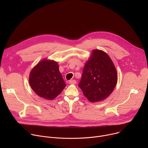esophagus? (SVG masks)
<instances>
[{
	"instance_id": "1",
	"label": "esophagus",
	"mask_w": 148,
	"mask_h": 148,
	"mask_svg": "<svg viewBox=\"0 0 148 148\" xmlns=\"http://www.w3.org/2000/svg\"><path fill=\"white\" fill-rule=\"evenodd\" d=\"M69 83H70V84H75L77 83V82H76V80H75V79H72V80H70V81H69Z\"/></svg>"
}]
</instances>
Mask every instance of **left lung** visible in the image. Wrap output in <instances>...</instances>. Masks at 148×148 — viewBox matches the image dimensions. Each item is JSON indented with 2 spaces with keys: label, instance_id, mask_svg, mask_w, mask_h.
Listing matches in <instances>:
<instances>
[{
  "label": "left lung",
  "instance_id": "8db88e82",
  "mask_svg": "<svg viewBox=\"0 0 148 148\" xmlns=\"http://www.w3.org/2000/svg\"><path fill=\"white\" fill-rule=\"evenodd\" d=\"M117 78L116 69L108 55L94 50L84 68L78 87L88 101L98 102L112 93Z\"/></svg>",
  "mask_w": 148,
  "mask_h": 148
}]
</instances>
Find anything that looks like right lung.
<instances>
[{
  "label": "right lung",
  "instance_id": "add662e5",
  "mask_svg": "<svg viewBox=\"0 0 148 148\" xmlns=\"http://www.w3.org/2000/svg\"><path fill=\"white\" fill-rule=\"evenodd\" d=\"M29 84L38 96L50 100L58 95L66 86L57 62L46 60L40 61L33 69Z\"/></svg>",
  "mask_w": 148,
  "mask_h": 148
}]
</instances>
